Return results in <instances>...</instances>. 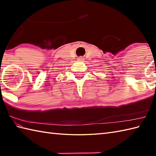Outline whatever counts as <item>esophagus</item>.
I'll use <instances>...</instances> for the list:
<instances>
[{"instance_id": "34e87169", "label": "esophagus", "mask_w": 156, "mask_h": 156, "mask_svg": "<svg viewBox=\"0 0 156 156\" xmlns=\"http://www.w3.org/2000/svg\"><path fill=\"white\" fill-rule=\"evenodd\" d=\"M78 60L80 61V62H83L84 60V58L83 57H80L78 59Z\"/></svg>"}]
</instances>
